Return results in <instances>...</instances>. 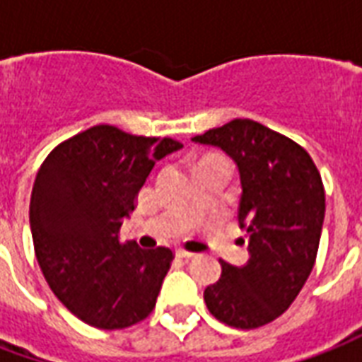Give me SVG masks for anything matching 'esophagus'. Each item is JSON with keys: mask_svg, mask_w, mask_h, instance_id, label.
Wrapping results in <instances>:
<instances>
[{"mask_svg": "<svg viewBox=\"0 0 362 362\" xmlns=\"http://www.w3.org/2000/svg\"><path fill=\"white\" fill-rule=\"evenodd\" d=\"M176 256L182 259H189V258H194L196 254H194V252H188V250H176Z\"/></svg>", "mask_w": 362, "mask_h": 362, "instance_id": "34e87169", "label": "esophagus"}]
</instances>
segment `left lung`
I'll list each match as a JSON object with an SVG mask.
<instances>
[{"label":"left lung","instance_id":"obj_1","mask_svg":"<svg viewBox=\"0 0 362 362\" xmlns=\"http://www.w3.org/2000/svg\"><path fill=\"white\" fill-rule=\"evenodd\" d=\"M192 141L235 160L243 186L238 223L250 252L240 267L221 259L223 273L205 288V304L227 326H266L291 306L316 262L326 213L322 176L298 143L254 119H233Z\"/></svg>","mask_w":362,"mask_h":362}]
</instances>
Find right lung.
<instances>
[{"label":"right lung","instance_id":"add662e5","mask_svg":"<svg viewBox=\"0 0 362 362\" xmlns=\"http://www.w3.org/2000/svg\"><path fill=\"white\" fill-rule=\"evenodd\" d=\"M182 143L95 126L59 143L36 174L30 233L48 285L67 310L98 329L149 316L173 250L119 243V227L157 160Z\"/></svg>","mask_w":362,"mask_h":362}]
</instances>
